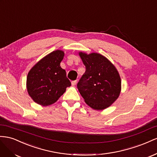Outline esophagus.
Instances as JSON below:
<instances>
[{
    "label": "esophagus",
    "instance_id": "obj_1",
    "mask_svg": "<svg viewBox=\"0 0 157 157\" xmlns=\"http://www.w3.org/2000/svg\"><path fill=\"white\" fill-rule=\"evenodd\" d=\"M76 83H77V81H76V80H74V81L71 82V85H72V86H75Z\"/></svg>",
    "mask_w": 157,
    "mask_h": 157
}]
</instances>
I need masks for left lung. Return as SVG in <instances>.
<instances>
[{
    "mask_svg": "<svg viewBox=\"0 0 157 157\" xmlns=\"http://www.w3.org/2000/svg\"><path fill=\"white\" fill-rule=\"evenodd\" d=\"M86 71L77 84L85 102L95 110H103L117 99L121 79L115 66L98 53L79 52Z\"/></svg>",
    "mask_w": 157,
    "mask_h": 157,
    "instance_id": "8db88e82",
    "label": "left lung"
}]
</instances>
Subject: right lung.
Instances as JSON below:
<instances>
[{
  "mask_svg": "<svg viewBox=\"0 0 157 157\" xmlns=\"http://www.w3.org/2000/svg\"><path fill=\"white\" fill-rule=\"evenodd\" d=\"M63 51L56 50L48 54L30 70L27 77L29 96L37 104L47 106L55 102L66 91L71 82L65 70L60 67Z\"/></svg>",
  "mask_w": 157,
  "mask_h": 157,
  "instance_id": "1",
  "label": "right lung"
}]
</instances>
